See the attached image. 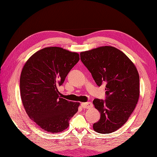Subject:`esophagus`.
<instances>
[{
    "instance_id": "esophagus-1",
    "label": "esophagus",
    "mask_w": 157,
    "mask_h": 157,
    "mask_svg": "<svg viewBox=\"0 0 157 157\" xmlns=\"http://www.w3.org/2000/svg\"><path fill=\"white\" fill-rule=\"evenodd\" d=\"M81 106L84 109H90L93 106V105L91 102H86V103H82Z\"/></svg>"
}]
</instances>
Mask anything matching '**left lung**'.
<instances>
[{"instance_id":"1","label":"left lung","mask_w":157,"mask_h":157,"mask_svg":"<svg viewBox=\"0 0 157 157\" xmlns=\"http://www.w3.org/2000/svg\"><path fill=\"white\" fill-rule=\"evenodd\" d=\"M80 59L98 86L106 84L105 99H94L100 119L94 130L109 134L124 125L134 111L140 96V77L132 61L113 46H101L80 53Z\"/></svg>"}]
</instances>
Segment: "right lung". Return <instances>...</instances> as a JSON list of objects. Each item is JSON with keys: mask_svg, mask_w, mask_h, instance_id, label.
I'll return each instance as SVG.
<instances>
[{"mask_svg": "<svg viewBox=\"0 0 157 157\" xmlns=\"http://www.w3.org/2000/svg\"><path fill=\"white\" fill-rule=\"evenodd\" d=\"M79 54L59 47H47L36 52L23 66L20 93L25 111L32 121L48 133L67 129L78 111V102L61 98V86Z\"/></svg>", "mask_w": 157, "mask_h": 157, "instance_id": "add662e5", "label": "right lung"}]
</instances>
